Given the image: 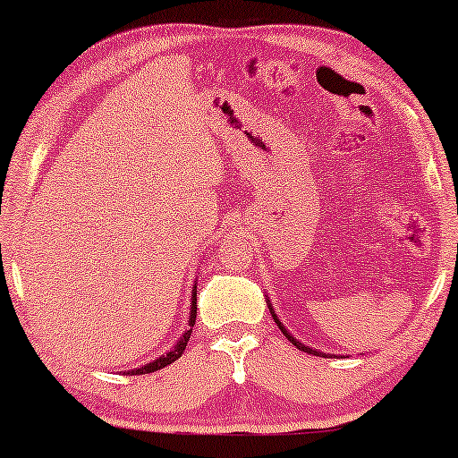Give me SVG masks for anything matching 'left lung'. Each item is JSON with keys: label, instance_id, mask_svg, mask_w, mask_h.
<instances>
[{"label": "left lung", "instance_id": "8db88e82", "mask_svg": "<svg viewBox=\"0 0 458 458\" xmlns=\"http://www.w3.org/2000/svg\"><path fill=\"white\" fill-rule=\"evenodd\" d=\"M267 304H268V310H271V315H273V318H275V323H277V327H279L281 331H284V335L287 337V340H290V342L293 344V346H296L298 350H304V352H310V354H315V356H329V354H325V352H318V350H315V348L306 346V344H302V342H298V340H296V337H293V335L290 334V331H287V329L284 327V323H281V321H279L277 312H275V310H273V304H271V300H268V298H267ZM334 356H335V354H334Z\"/></svg>", "mask_w": 458, "mask_h": 458}]
</instances>
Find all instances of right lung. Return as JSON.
I'll return each instance as SVG.
<instances>
[{
	"label": "right lung",
	"instance_id": "right-lung-1",
	"mask_svg": "<svg viewBox=\"0 0 458 458\" xmlns=\"http://www.w3.org/2000/svg\"><path fill=\"white\" fill-rule=\"evenodd\" d=\"M196 287L198 285H193V290H191V306H190V329L185 331L183 335L179 337L177 340V344H174V346L168 350L166 354H162V356H158V359L156 360H152V362H146V365H141V367H137V369H131L129 373H133V375H146V373H154V371H158V369H162V367H166V365H171V362H174L179 359L181 354H183V350H185V346H187V342H190V335H191V327L193 325H196V310H198V302H196Z\"/></svg>",
	"mask_w": 458,
	"mask_h": 458
}]
</instances>
